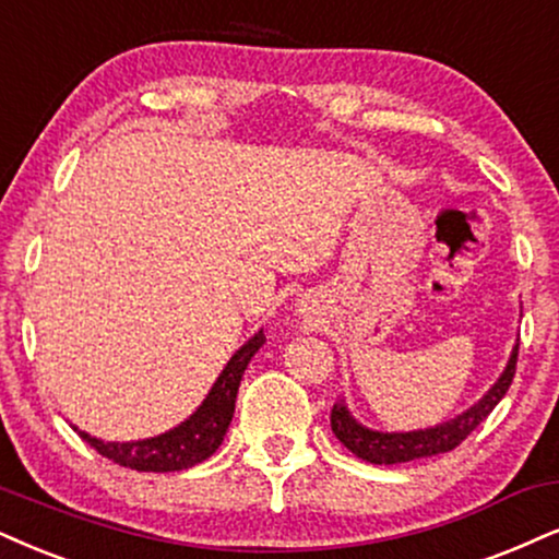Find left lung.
<instances>
[{"label": "left lung", "instance_id": "left-lung-1", "mask_svg": "<svg viewBox=\"0 0 559 559\" xmlns=\"http://www.w3.org/2000/svg\"><path fill=\"white\" fill-rule=\"evenodd\" d=\"M515 361H519V345L513 348L511 361H508L503 377L496 381V386L475 407H469L467 413H462L454 420L443 423V426L413 430V433H379V430L358 426L348 415L345 405H335L330 413L332 433L337 436L343 447H348L353 454L371 464H400L423 456L447 454V451L456 449L496 409L498 402L506 397L508 386H511L515 377Z\"/></svg>", "mask_w": 559, "mask_h": 559}]
</instances>
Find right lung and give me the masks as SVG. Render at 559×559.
<instances>
[{
  "label": "right lung",
  "instance_id": "add662e5",
  "mask_svg": "<svg viewBox=\"0 0 559 559\" xmlns=\"http://www.w3.org/2000/svg\"><path fill=\"white\" fill-rule=\"evenodd\" d=\"M260 345H263V330L231 356L227 369L216 379L214 390L209 392L203 405L182 426L167 430V433L157 438H146V441L133 443H105L100 438L87 436L84 430H80V436L97 454L121 464V467H131L139 472H178L193 467V464H201L203 459H209L222 447L231 415H235L239 381H242L247 364L260 350Z\"/></svg>",
  "mask_w": 559,
  "mask_h": 559
}]
</instances>
